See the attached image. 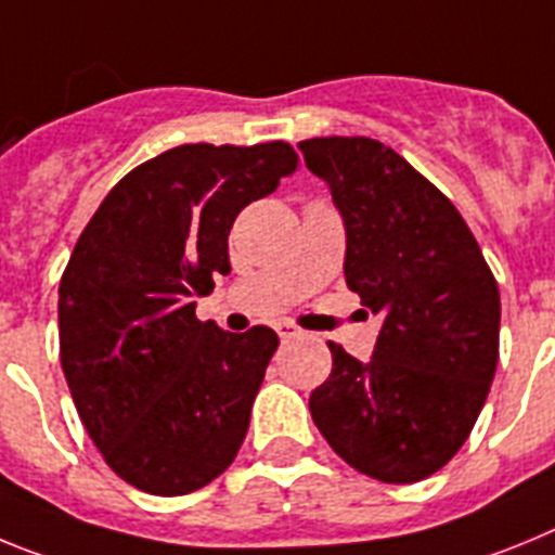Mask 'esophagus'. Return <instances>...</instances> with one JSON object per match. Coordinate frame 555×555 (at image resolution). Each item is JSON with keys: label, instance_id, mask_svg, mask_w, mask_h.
<instances>
[{"label": "esophagus", "instance_id": "esophagus-1", "mask_svg": "<svg viewBox=\"0 0 555 555\" xmlns=\"http://www.w3.org/2000/svg\"><path fill=\"white\" fill-rule=\"evenodd\" d=\"M276 332H279V337H282V340H291V337L301 335V330H298L296 324H287V321H284V324H279Z\"/></svg>", "mask_w": 555, "mask_h": 555}]
</instances>
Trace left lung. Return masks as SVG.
Wrapping results in <instances>:
<instances>
[{
    "instance_id": "1",
    "label": "left lung",
    "mask_w": 555,
    "mask_h": 555,
    "mask_svg": "<svg viewBox=\"0 0 555 555\" xmlns=\"http://www.w3.org/2000/svg\"><path fill=\"white\" fill-rule=\"evenodd\" d=\"M346 229V284L383 318L371 360L330 344L310 413L332 450L383 483H416L461 450L498 369L500 291L478 240L399 153L369 137L298 142Z\"/></svg>"
}]
</instances>
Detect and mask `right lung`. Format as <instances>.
<instances>
[{
	"label": "right lung",
	"instance_id": "1",
	"mask_svg": "<svg viewBox=\"0 0 555 555\" xmlns=\"http://www.w3.org/2000/svg\"><path fill=\"white\" fill-rule=\"evenodd\" d=\"M287 142L181 144L105 195L57 287L61 365L105 464L158 498L223 475L279 346L197 321L240 211L296 170Z\"/></svg>",
	"mask_w": 555,
	"mask_h": 555
}]
</instances>
